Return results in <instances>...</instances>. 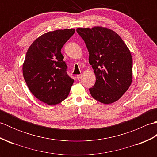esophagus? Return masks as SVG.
Returning <instances> with one entry per match:
<instances>
[{
  "label": "esophagus",
  "mask_w": 157,
  "mask_h": 157,
  "mask_svg": "<svg viewBox=\"0 0 157 157\" xmlns=\"http://www.w3.org/2000/svg\"><path fill=\"white\" fill-rule=\"evenodd\" d=\"M82 74H79V75H77V79H82Z\"/></svg>",
  "instance_id": "obj_1"
}]
</instances>
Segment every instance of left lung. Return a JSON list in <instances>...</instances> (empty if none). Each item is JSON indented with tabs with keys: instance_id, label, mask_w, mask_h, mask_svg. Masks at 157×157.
I'll use <instances>...</instances> for the list:
<instances>
[{
	"instance_id": "left-lung-1",
	"label": "left lung",
	"mask_w": 157,
	"mask_h": 157,
	"mask_svg": "<svg viewBox=\"0 0 157 157\" xmlns=\"http://www.w3.org/2000/svg\"><path fill=\"white\" fill-rule=\"evenodd\" d=\"M89 52V63L96 82L89 90L103 104L116 102L128 90L132 81V56L121 37L102 27L78 28Z\"/></svg>"
}]
</instances>
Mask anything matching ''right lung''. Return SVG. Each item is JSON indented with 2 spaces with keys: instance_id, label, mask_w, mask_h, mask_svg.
<instances>
[{
  "instance_id": "1",
  "label": "right lung",
  "mask_w": 157,
  "mask_h": 157,
  "mask_svg": "<svg viewBox=\"0 0 157 157\" xmlns=\"http://www.w3.org/2000/svg\"><path fill=\"white\" fill-rule=\"evenodd\" d=\"M74 29L48 32L29 46L23 65V75L29 90L40 101L55 105L67 97L73 79L67 73L61 50Z\"/></svg>"
}]
</instances>
